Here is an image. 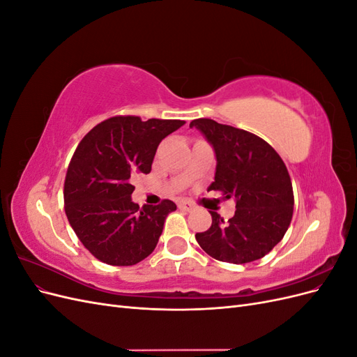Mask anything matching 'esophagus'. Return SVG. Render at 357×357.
<instances>
[{
	"mask_svg": "<svg viewBox=\"0 0 357 357\" xmlns=\"http://www.w3.org/2000/svg\"><path fill=\"white\" fill-rule=\"evenodd\" d=\"M178 208L185 210V211H192L193 208H195V205L188 202V201H180V202H178Z\"/></svg>",
	"mask_w": 357,
	"mask_h": 357,
	"instance_id": "obj_1",
	"label": "esophagus"
}]
</instances>
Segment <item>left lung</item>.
I'll return each instance as SVG.
<instances>
[{"label":"left lung","instance_id":"1","mask_svg":"<svg viewBox=\"0 0 357 357\" xmlns=\"http://www.w3.org/2000/svg\"><path fill=\"white\" fill-rule=\"evenodd\" d=\"M190 128L205 137L218 160L208 190L234 198L236 208L228 222L210 211L213 223L195 235L198 244L222 262L257 261L282 241L294 214V189L283 159L265 139L244 129L211 119H195Z\"/></svg>","mask_w":357,"mask_h":357}]
</instances>
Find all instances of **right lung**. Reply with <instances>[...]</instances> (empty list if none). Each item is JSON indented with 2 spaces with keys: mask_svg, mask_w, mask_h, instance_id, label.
Instances as JSON below:
<instances>
[{
  "mask_svg": "<svg viewBox=\"0 0 357 357\" xmlns=\"http://www.w3.org/2000/svg\"><path fill=\"white\" fill-rule=\"evenodd\" d=\"M185 121L116 116L83 137L68 165L63 202L71 228L101 262L129 266L155 250L167 215L164 199L139 207L131 198L135 174H149L159 143Z\"/></svg>",
  "mask_w": 357,
  "mask_h": 357,
  "instance_id": "1",
  "label": "right lung"
}]
</instances>
